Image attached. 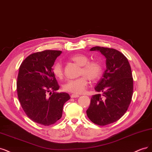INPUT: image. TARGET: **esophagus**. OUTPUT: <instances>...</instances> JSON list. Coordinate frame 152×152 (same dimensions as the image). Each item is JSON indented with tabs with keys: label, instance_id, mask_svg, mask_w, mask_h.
Returning <instances> with one entry per match:
<instances>
[{
	"label": "esophagus",
	"instance_id": "esophagus-1",
	"mask_svg": "<svg viewBox=\"0 0 152 152\" xmlns=\"http://www.w3.org/2000/svg\"><path fill=\"white\" fill-rule=\"evenodd\" d=\"M79 96H80V95H75V94H72V95H71V98H77V97H79Z\"/></svg>",
	"mask_w": 152,
	"mask_h": 152
}]
</instances>
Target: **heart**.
<instances>
[{"label":"heart","mask_w":152,"mask_h":152,"mask_svg":"<svg viewBox=\"0 0 152 152\" xmlns=\"http://www.w3.org/2000/svg\"><path fill=\"white\" fill-rule=\"evenodd\" d=\"M71 59L81 66L80 75H83L75 80H68L63 86V89L67 92L74 94L84 93L88 85V78L92 81L99 80L102 73V66L99 61H90L87 56L83 54H77L71 57ZM53 75L57 78H62L64 75L62 64L57 61L52 67Z\"/></svg>","instance_id":"1"}]
</instances>
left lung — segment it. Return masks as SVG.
I'll use <instances>...</instances> for the list:
<instances>
[{"label":"left lung","instance_id":"8db88e82","mask_svg":"<svg viewBox=\"0 0 152 152\" xmlns=\"http://www.w3.org/2000/svg\"><path fill=\"white\" fill-rule=\"evenodd\" d=\"M106 58V69L95 90L87 116L94 124L105 126L118 121L126 113L133 94V79L129 63L125 56L114 48L94 47Z\"/></svg>","mask_w":152,"mask_h":152}]
</instances>
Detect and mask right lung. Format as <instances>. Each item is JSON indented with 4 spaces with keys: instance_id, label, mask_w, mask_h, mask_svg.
<instances>
[{
    "instance_id": "add662e5",
    "label": "right lung",
    "mask_w": 152,
    "mask_h": 152,
    "mask_svg": "<svg viewBox=\"0 0 152 152\" xmlns=\"http://www.w3.org/2000/svg\"><path fill=\"white\" fill-rule=\"evenodd\" d=\"M61 53L46 50L31 53L19 69L17 93L22 108L31 120L45 126L61 118L64 104L71 98L67 93L56 91L60 86L52 67Z\"/></svg>"
}]
</instances>
